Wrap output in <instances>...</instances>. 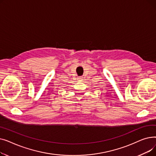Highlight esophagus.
I'll list each match as a JSON object with an SVG mask.
<instances>
[{"label": "esophagus", "mask_w": 156, "mask_h": 156, "mask_svg": "<svg viewBox=\"0 0 156 156\" xmlns=\"http://www.w3.org/2000/svg\"><path fill=\"white\" fill-rule=\"evenodd\" d=\"M78 80L79 81H81V80H83V78H82V77H78Z\"/></svg>", "instance_id": "obj_1"}]
</instances>
